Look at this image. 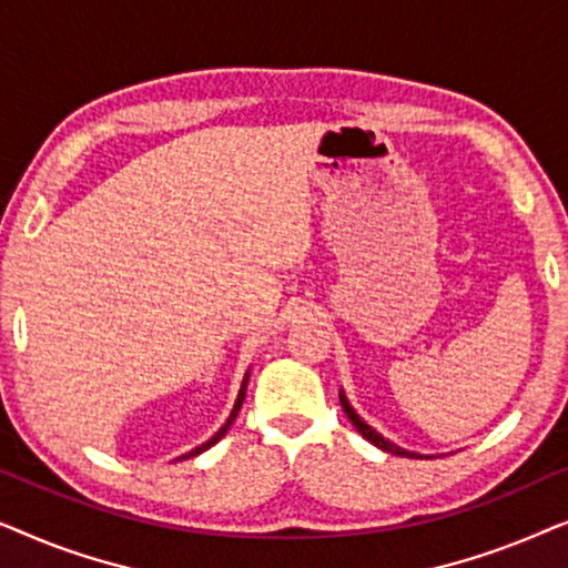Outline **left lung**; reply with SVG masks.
Wrapping results in <instances>:
<instances>
[{"label":"left lung","instance_id":"8db88e82","mask_svg":"<svg viewBox=\"0 0 568 568\" xmlns=\"http://www.w3.org/2000/svg\"><path fill=\"white\" fill-rule=\"evenodd\" d=\"M341 406H344V410H346V416H348V422H352L354 426H356V432L362 434L364 439L367 442H372V445L375 447H379V449H385V453H390V455H400V457H418L416 453H406V449H400L398 445H393V442H387L383 434H377L375 429H372V426H367L362 422L359 416H356V410L348 406V400H346V395L341 393Z\"/></svg>","mask_w":568,"mask_h":568}]
</instances>
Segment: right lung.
Returning <instances> with one entry per match:
<instances>
[{
  "label": "right lung",
  "instance_id": "add662e5",
  "mask_svg": "<svg viewBox=\"0 0 568 568\" xmlns=\"http://www.w3.org/2000/svg\"><path fill=\"white\" fill-rule=\"evenodd\" d=\"M245 387H247V377L243 379V387H240V395H237V400H235V408H232V414H230V418H227V424H224V426H222V429H220V432H216L212 439H209V442H204V445H201V447H196V449H191V453H189V455H183V457H181V460H185V457H193V455L204 453V449H209V447H212V445H216V442H220V439L224 437V434H227V429H230V424H232V422H235L237 410H240V406H243V398H245Z\"/></svg>",
  "mask_w": 568,
  "mask_h": 568
}]
</instances>
